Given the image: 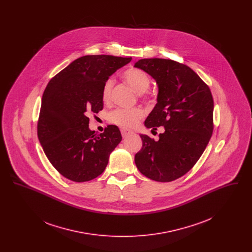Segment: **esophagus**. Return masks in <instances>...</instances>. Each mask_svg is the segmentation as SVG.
<instances>
[{"label": "esophagus", "mask_w": 252, "mask_h": 252, "mask_svg": "<svg viewBox=\"0 0 252 252\" xmlns=\"http://www.w3.org/2000/svg\"><path fill=\"white\" fill-rule=\"evenodd\" d=\"M121 133H122V136H123V137H126V136H127L128 134H130L131 131H130V130H128V129L122 128V129H121Z\"/></svg>", "instance_id": "34e87169"}]
</instances>
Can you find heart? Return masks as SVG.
<instances>
[{
    "label": "heart",
    "mask_w": 252,
    "mask_h": 252,
    "mask_svg": "<svg viewBox=\"0 0 252 252\" xmlns=\"http://www.w3.org/2000/svg\"><path fill=\"white\" fill-rule=\"evenodd\" d=\"M125 81L131 87L139 94L145 93L150 86V77L146 72L137 68H130L123 73ZM113 87L112 78H108L102 88V99L105 103L110 100L111 91ZM144 116V111L141 108L125 109L118 108L111 111L108 115V120L119 126L129 128L133 127Z\"/></svg>",
    "instance_id": "b5f03b06"
}]
</instances>
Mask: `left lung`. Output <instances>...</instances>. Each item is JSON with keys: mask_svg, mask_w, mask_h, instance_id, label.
I'll use <instances>...</instances> for the list:
<instances>
[{"mask_svg": "<svg viewBox=\"0 0 252 252\" xmlns=\"http://www.w3.org/2000/svg\"><path fill=\"white\" fill-rule=\"evenodd\" d=\"M134 67L151 75L158 88V103L144 126L164 127L158 141L140 135L143 147L135 155L136 166L150 180L173 181L192 169L212 137V93L190 67L174 60L144 59Z\"/></svg>", "mask_w": 252, "mask_h": 252, "instance_id": "obj_1", "label": "left lung"}]
</instances>
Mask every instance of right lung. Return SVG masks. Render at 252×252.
<instances>
[{"mask_svg": "<svg viewBox=\"0 0 252 252\" xmlns=\"http://www.w3.org/2000/svg\"><path fill=\"white\" fill-rule=\"evenodd\" d=\"M131 58L85 56L54 76L43 93L37 137L49 161L68 180L84 182L100 176L122 141L118 126L103 133L89 128L87 112L103 109L102 88Z\"/></svg>", "mask_w": 252, "mask_h": 252, "instance_id": "1", "label": "right lung"}]
</instances>
